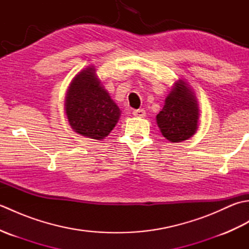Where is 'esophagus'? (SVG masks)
Returning a JSON list of instances; mask_svg holds the SVG:
<instances>
[{
	"label": "esophagus",
	"instance_id": "obj_1",
	"mask_svg": "<svg viewBox=\"0 0 249 249\" xmlns=\"http://www.w3.org/2000/svg\"><path fill=\"white\" fill-rule=\"evenodd\" d=\"M133 114L136 116V118H144L146 113H145V110L138 109V110H134Z\"/></svg>",
	"mask_w": 249,
	"mask_h": 249
}]
</instances>
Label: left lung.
<instances>
[{
  "instance_id": "8db88e82",
  "label": "left lung",
  "mask_w": 249,
  "mask_h": 249,
  "mask_svg": "<svg viewBox=\"0 0 249 249\" xmlns=\"http://www.w3.org/2000/svg\"><path fill=\"white\" fill-rule=\"evenodd\" d=\"M199 105L189 84L178 79L156 115L161 135L170 142H182L193 137L198 129Z\"/></svg>"
}]
</instances>
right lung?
Returning <instances> with one entry per match:
<instances>
[{
	"mask_svg": "<svg viewBox=\"0 0 249 249\" xmlns=\"http://www.w3.org/2000/svg\"><path fill=\"white\" fill-rule=\"evenodd\" d=\"M64 108L71 129L94 140L105 139L121 116L120 108L103 87L93 65L73 77Z\"/></svg>",
	"mask_w": 249,
	"mask_h": 249,
	"instance_id": "right-lung-1",
	"label": "right lung"
}]
</instances>
